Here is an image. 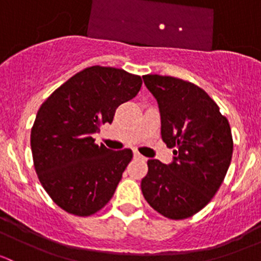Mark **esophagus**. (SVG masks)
<instances>
[{"label":"esophagus","mask_w":261,"mask_h":261,"mask_svg":"<svg viewBox=\"0 0 261 261\" xmlns=\"http://www.w3.org/2000/svg\"><path fill=\"white\" fill-rule=\"evenodd\" d=\"M134 158H135V159H141V160H145L146 159L145 156H143V155H141L139 151H136V150H135V151H134Z\"/></svg>","instance_id":"34e87169"}]
</instances>
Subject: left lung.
Wrapping results in <instances>:
<instances>
[{
  "mask_svg": "<svg viewBox=\"0 0 261 261\" xmlns=\"http://www.w3.org/2000/svg\"><path fill=\"white\" fill-rule=\"evenodd\" d=\"M143 80L158 101L163 141L175 150L168 165L147 160L141 191L164 217L188 218L208 204L225 179L233 149L230 123L196 84L158 74Z\"/></svg>",
  "mask_w": 261,
  "mask_h": 261,
  "instance_id": "obj_1",
  "label": "left lung"
}]
</instances>
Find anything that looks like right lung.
<instances>
[{
	"instance_id": "right-lung-1",
	"label": "right lung",
	"mask_w": 261,
	"mask_h": 261,
	"mask_svg": "<svg viewBox=\"0 0 261 261\" xmlns=\"http://www.w3.org/2000/svg\"><path fill=\"white\" fill-rule=\"evenodd\" d=\"M143 81L123 69L93 65L55 89L31 128L34 167L50 198L65 212L91 216L114 196L130 149L94 144L92 135L111 123L116 109L139 93Z\"/></svg>"
}]
</instances>
